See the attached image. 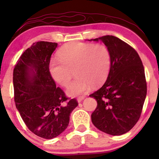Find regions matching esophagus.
<instances>
[{
    "mask_svg": "<svg viewBox=\"0 0 159 159\" xmlns=\"http://www.w3.org/2000/svg\"><path fill=\"white\" fill-rule=\"evenodd\" d=\"M84 98V96H80V97H78L77 98V100H78V102H82V100H83Z\"/></svg>",
    "mask_w": 159,
    "mask_h": 159,
    "instance_id": "34e87169",
    "label": "esophagus"
}]
</instances>
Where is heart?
<instances>
[{"mask_svg": "<svg viewBox=\"0 0 159 159\" xmlns=\"http://www.w3.org/2000/svg\"><path fill=\"white\" fill-rule=\"evenodd\" d=\"M61 60L50 63V73L54 81L66 87L74 75L77 78L67 88L70 96H78L90 90L92 84L105 81L111 68V53L103 44H89L74 42L59 51Z\"/></svg>", "mask_w": 159, "mask_h": 159, "instance_id": "heart-1", "label": "heart"}]
</instances>
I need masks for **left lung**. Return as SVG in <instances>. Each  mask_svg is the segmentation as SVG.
Listing matches in <instances>:
<instances>
[{
  "instance_id": "obj_1",
  "label": "left lung",
  "mask_w": 159,
  "mask_h": 159,
  "mask_svg": "<svg viewBox=\"0 0 159 159\" xmlns=\"http://www.w3.org/2000/svg\"><path fill=\"white\" fill-rule=\"evenodd\" d=\"M101 40L111 53V69L107 81L93 93L97 106L91 114L93 125L111 135L130 131L140 119L147 96V81L141 60L131 45L114 36Z\"/></svg>"
}]
</instances>
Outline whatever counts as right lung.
Segmentation results:
<instances>
[{
    "label": "right lung",
    "instance_id": "right-lung-1",
    "mask_svg": "<svg viewBox=\"0 0 159 159\" xmlns=\"http://www.w3.org/2000/svg\"><path fill=\"white\" fill-rule=\"evenodd\" d=\"M57 43L39 41L21 54L13 70L14 101L29 130L45 139L61 134L78 106L76 98L66 96L49 70Z\"/></svg>",
    "mask_w": 159,
    "mask_h": 159
}]
</instances>
